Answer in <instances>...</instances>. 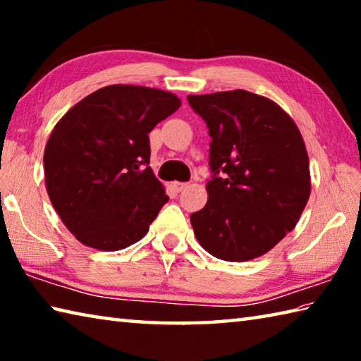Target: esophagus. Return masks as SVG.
<instances>
[{"mask_svg":"<svg viewBox=\"0 0 361 361\" xmlns=\"http://www.w3.org/2000/svg\"><path fill=\"white\" fill-rule=\"evenodd\" d=\"M170 188H172L175 192H181V191H183V189H186V188H188V185H186V183L173 181V183H170Z\"/></svg>","mask_w":361,"mask_h":361,"instance_id":"esophagus-1","label":"esophagus"}]
</instances>
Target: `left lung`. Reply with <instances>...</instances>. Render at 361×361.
I'll return each instance as SVG.
<instances>
[{
    "label": "left lung",
    "mask_w": 361,
    "mask_h": 361,
    "mask_svg": "<svg viewBox=\"0 0 361 361\" xmlns=\"http://www.w3.org/2000/svg\"><path fill=\"white\" fill-rule=\"evenodd\" d=\"M188 102L212 137L213 178L205 207L191 215L194 234L218 259L258 258L295 229L309 200L301 132L276 102L248 90L188 95Z\"/></svg>",
    "instance_id": "1"
}]
</instances>
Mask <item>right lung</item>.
<instances>
[{
  "instance_id": "obj_1",
  "label": "right lung",
  "mask_w": 361,
  "mask_h": 361,
  "mask_svg": "<svg viewBox=\"0 0 361 361\" xmlns=\"http://www.w3.org/2000/svg\"><path fill=\"white\" fill-rule=\"evenodd\" d=\"M181 106L175 94L113 84L66 111L44 149L46 189L85 247L116 252L149 231L169 200L149 166L148 133Z\"/></svg>"
}]
</instances>
